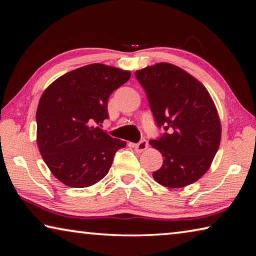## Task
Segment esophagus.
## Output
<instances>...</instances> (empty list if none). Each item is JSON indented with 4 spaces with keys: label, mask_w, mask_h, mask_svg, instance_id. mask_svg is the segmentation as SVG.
Instances as JSON below:
<instances>
[{
    "label": "esophagus",
    "mask_w": 256,
    "mask_h": 256,
    "mask_svg": "<svg viewBox=\"0 0 256 256\" xmlns=\"http://www.w3.org/2000/svg\"><path fill=\"white\" fill-rule=\"evenodd\" d=\"M134 150L138 152V153H142L146 148H148V142L146 140H142L140 143L138 144H134Z\"/></svg>",
    "instance_id": "obj_1"
}]
</instances>
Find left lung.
<instances>
[{
	"label": "left lung",
	"instance_id": "8db88e82",
	"mask_svg": "<svg viewBox=\"0 0 256 256\" xmlns=\"http://www.w3.org/2000/svg\"><path fill=\"white\" fill-rule=\"evenodd\" d=\"M156 124L166 133L150 144L164 157L153 172L168 188H182L208 172L221 140L218 111L199 80L175 64L160 62L138 70Z\"/></svg>",
	"mask_w": 256,
	"mask_h": 256
}]
</instances>
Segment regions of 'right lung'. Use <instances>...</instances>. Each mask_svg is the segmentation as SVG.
I'll return each mask as SVG.
<instances>
[{
	"instance_id": "add662e5",
	"label": "right lung",
	"mask_w": 256,
	"mask_h": 256,
	"mask_svg": "<svg viewBox=\"0 0 256 256\" xmlns=\"http://www.w3.org/2000/svg\"><path fill=\"white\" fill-rule=\"evenodd\" d=\"M131 72L91 64L56 79L42 92L36 112L37 145L52 174L64 184L84 188L108 172L114 154L126 142L101 126L111 94Z\"/></svg>"
}]
</instances>
